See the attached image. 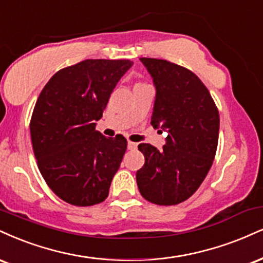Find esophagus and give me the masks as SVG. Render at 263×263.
I'll return each instance as SVG.
<instances>
[{
  "label": "esophagus",
  "instance_id": "obj_1",
  "mask_svg": "<svg viewBox=\"0 0 263 263\" xmlns=\"http://www.w3.org/2000/svg\"><path fill=\"white\" fill-rule=\"evenodd\" d=\"M137 143H135V142H131V141H128L127 142V148L128 149H131V151H134V149H136V148H137Z\"/></svg>",
  "mask_w": 263,
  "mask_h": 263
}]
</instances>
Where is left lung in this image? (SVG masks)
Segmentation results:
<instances>
[{
  "label": "left lung",
  "mask_w": 263,
  "mask_h": 263,
  "mask_svg": "<svg viewBox=\"0 0 263 263\" xmlns=\"http://www.w3.org/2000/svg\"><path fill=\"white\" fill-rule=\"evenodd\" d=\"M156 87L151 123L166 132L165 144L138 145L144 165L136 174L141 195L159 205L191 197L210 172L219 135V112L210 91L190 69L158 59H140Z\"/></svg>",
  "instance_id": "8db88e82"
}]
</instances>
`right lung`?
I'll return each instance as SVG.
<instances>
[{
	"instance_id": "1",
	"label": "right lung",
	"mask_w": 263,
	"mask_h": 263,
	"mask_svg": "<svg viewBox=\"0 0 263 263\" xmlns=\"http://www.w3.org/2000/svg\"><path fill=\"white\" fill-rule=\"evenodd\" d=\"M134 62L84 60L60 69L37 98L30 120L37 166L49 187L69 204L93 205L109 195L127 141L96 129L110 94Z\"/></svg>"
}]
</instances>
